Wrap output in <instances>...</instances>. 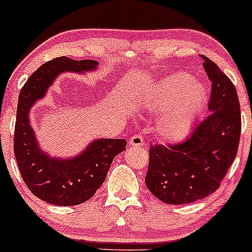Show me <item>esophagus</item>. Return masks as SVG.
<instances>
[{"mask_svg":"<svg viewBox=\"0 0 252 252\" xmlns=\"http://www.w3.org/2000/svg\"><path fill=\"white\" fill-rule=\"evenodd\" d=\"M129 146L131 147H141L143 146V137L141 135H134L129 140Z\"/></svg>","mask_w":252,"mask_h":252,"instance_id":"esophagus-1","label":"esophagus"}]
</instances>
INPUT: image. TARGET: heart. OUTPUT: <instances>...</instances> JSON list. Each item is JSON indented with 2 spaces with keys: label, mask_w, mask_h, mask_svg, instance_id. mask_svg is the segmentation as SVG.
<instances>
[{
  "label": "heart",
  "mask_w": 252,
  "mask_h": 252,
  "mask_svg": "<svg viewBox=\"0 0 252 252\" xmlns=\"http://www.w3.org/2000/svg\"><path fill=\"white\" fill-rule=\"evenodd\" d=\"M207 102V90L192 74L178 72L162 78L144 97V108L161 112L158 131L163 138L179 141L193 129Z\"/></svg>",
  "instance_id": "obj_1"
}]
</instances>
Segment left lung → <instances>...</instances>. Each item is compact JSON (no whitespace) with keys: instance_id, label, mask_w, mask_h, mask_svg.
<instances>
[{"instance_id":"8db88e82","label":"left lung","mask_w":252,"mask_h":252,"mask_svg":"<svg viewBox=\"0 0 252 252\" xmlns=\"http://www.w3.org/2000/svg\"><path fill=\"white\" fill-rule=\"evenodd\" d=\"M202 59L212 83L209 117L184 142L149 150L146 185L166 204H189L216 192L238 150L241 106L236 88L212 60Z\"/></svg>"}]
</instances>
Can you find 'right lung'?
<instances>
[{
    "mask_svg": "<svg viewBox=\"0 0 252 252\" xmlns=\"http://www.w3.org/2000/svg\"><path fill=\"white\" fill-rule=\"evenodd\" d=\"M96 60L60 57L40 66L22 88L16 111L14 153L28 189L41 200L58 206L83 204L102 186L114 158L126 150L123 138H97L72 158H56L41 149L31 126V109L46 97L63 72L85 74L98 68Z\"/></svg>",
    "mask_w": 252,
    "mask_h": 252,
    "instance_id": "1",
    "label": "right lung"
}]
</instances>
